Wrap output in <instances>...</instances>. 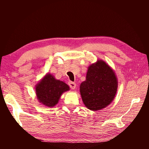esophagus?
I'll return each mask as SVG.
<instances>
[{
	"mask_svg": "<svg viewBox=\"0 0 149 149\" xmlns=\"http://www.w3.org/2000/svg\"><path fill=\"white\" fill-rule=\"evenodd\" d=\"M68 85L72 89H74L75 87H76V83L74 82H72V81H69Z\"/></svg>",
	"mask_w": 149,
	"mask_h": 149,
	"instance_id": "obj_1",
	"label": "esophagus"
}]
</instances>
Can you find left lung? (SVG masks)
<instances>
[{"instance_id":"left-lung-1","label":"left lung","mask_w":149,"mask_h":149,"mask_svg":"<svg viewBox=\"0 0 149 149\" xmlns=\"http://www.w3.org/2000/svg\"><path fill=\"white\" fill-rule=\"evenodd\" d=\"M113 70L103 61L89 67L86 80L81 84L80 92L84 104L91 111H98L113 100L117 89Z\"/></svg>"}]
</instances>
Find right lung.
Instances as JSON below:
<instances>
[{
  "instance_id": "obj_1",
  "label": "right lung",
  "mask_w": 149,
  "mask_h": 149,
  "mask_svg": "<svg viewBox=\"0 0 149 149\" xmlns=\"http://www.w3.org/2000/svg\"><path fill=\"white\" fill-rule=\"evenodd\" d=\"M69 90L68 85L56 80L51 74H47L36 85V93L38 100L47 107H54L58 102L63 92Z\"/></svg>"
}]
</instances>
